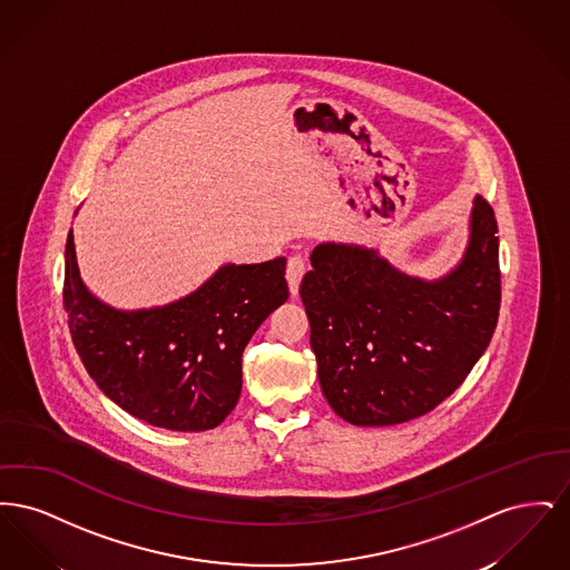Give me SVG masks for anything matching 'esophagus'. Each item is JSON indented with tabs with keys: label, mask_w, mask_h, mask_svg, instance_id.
Masks as SVG:
<instances>
[{
	"label": "esophagus",
	"mask_w": 570,
	"mask_h": 570,
	"mask_svg": "<svg viewBox=\"0 0 570 570\" xmlns=\"http://www.w3.org/2000/svg\"><path fill=\"white\" fill-rule=\"evenodd\" d=\"M307 269V263L301 254H295L288 258V267H286V279H288V288H291V295L297 297L298 284H301V277Z\"/></svg>",
	"instance_id": "34e87169"
}]
</instances>
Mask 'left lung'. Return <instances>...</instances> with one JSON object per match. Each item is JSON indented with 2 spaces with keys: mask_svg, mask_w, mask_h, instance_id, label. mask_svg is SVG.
<instances>
[{
  "mask_svg": "<svg viewBox=\"0 0 570 570\" xmlns=\"http://www.w3.org/2000/svg\"><path fill=\"white\" fill-rule=\"evenodd\" d=\"M498 222L476 196L458 269L425 282L358 245L314 247L298 295L326 402L363 428L442 404L485 353L500 314Z\"/></svg>",
  "mask_w": 570,
  "mask_h": 570,
  "instance_id": "8db88e82",
  "label": "left lung"
}]
</instances>
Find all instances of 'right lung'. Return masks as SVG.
<instances>
[{
    "instance_id": "add662e5",
    "label": "right lung",
    "mask_w": 570,
    "mask_h": 570,
    "mask_svg": "<svg viewBox=\"0 0 570 570\" xmlns=\"http://www.w3.org/2000/svg\"><path fill=\"white\" fill-rule=\"evenodd\" d=\"M284 273V256L226 265L170 305L119 312L85 288L70 230L63 309L87 374L109 400L154 428L205 432L237 406L245 346L288 298Z\"/></svg>"
}]
</instances>
